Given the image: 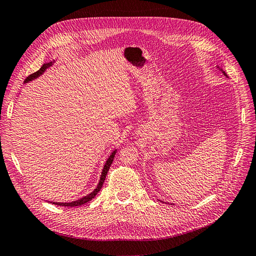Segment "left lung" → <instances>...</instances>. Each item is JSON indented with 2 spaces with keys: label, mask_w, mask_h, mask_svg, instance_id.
Here are the masks:
<instances>
[{
  "label": "left lung",
  "mask_w": 256,
  "mask_h": 256,
  "mask_svg": "<svg viewBox=\"0 0 256 256\" xmlns=\"http://www.w3.org/2000/svg\"><path fill=\"white\" fill-rule=\"evenodd\" d=\"M216 68H219V70H221V72H222V74H223L224 76H226V78H228V74H226V72H224L222 68H220L219 66H216ZM160 202H161V203H166V202H164V200H160Z\"/></svg>",
  "instance_id": "8db88e82"
}]
</instances>
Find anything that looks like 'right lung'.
Here are the masks:
<instances>
[{"label":"right lung","instance_id":"obj_1","mask_svg":"<svg viewBox=\"0 0 256 256\" xmlns=\"http://www.w3.org/2000/svg\"><path fill=\"white\" fill-rule=\"evenodd\" d=\"M54 62H56V60H52V62H49V63H44V64L42 66V68L40 69V70L28 76V78H26V81H24V84L28 83V82H30V81H33V80L37 79L38 76H40L46 72V69L49 68L50 66H52V65L54 64ZM116 152H118V148H115V150L111 152L110 156L108 157L106 161L104 162V166L102 171V175H100V177H99V182H98V184H97V186H96V188H95L94 190H92L90 193H88V194H86L85 196H82V198H79V200H72V202H50V203H52V204H54V205H58V206L76 207V206H81V205H83V204H85V203L90 202V200L94 198L96 196L97 193L100 191V189H102V187L104 182V180H106V176L108 171H109V168H110V166H111V164H112L113 159H114L115 154H116Z\"/></svg>","mask_w":256,"mask_h":256}]
</instances>
